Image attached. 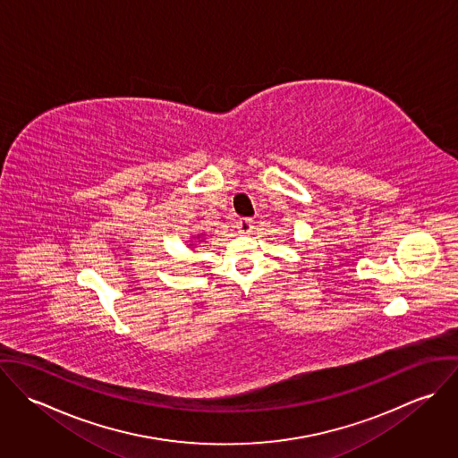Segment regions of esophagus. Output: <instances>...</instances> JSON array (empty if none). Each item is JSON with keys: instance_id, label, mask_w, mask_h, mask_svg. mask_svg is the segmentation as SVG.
<instances>
[{"instance_id": "1", "label": "esophagus", "mask_w": 458, "mask_h": 458, "mask_svg": "<svg viewBox=\"0 0 458 458\" xmlns=\"http://www.w3.org/2000/svg\"><path fill=\"white\" fill-rule=\"evenodd\" d=\"M236 229H238L240 234H249L254 229V220L252 218H240L238 224H236Z\"/></svg>"}]
</instances>
